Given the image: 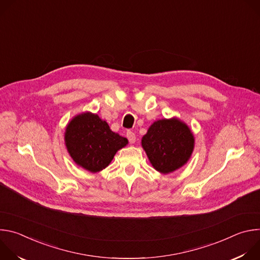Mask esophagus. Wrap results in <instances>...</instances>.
Segmentation results:
<instances>
[{
    "instance_id": "1",
    "label": "esophagus",
    "mask_w": 260,
    "mask_h": 260,
    "mask_svg": "<svg viewBox=\"0 0 260 260\" xmlns=\"http://www.w3.org/2000/svg\"><path fill=\"white\" fill-rule=\"evenodd\" d=\"M126 138L128 139L131 144H134L136 142V135L132 131H127L126 132Z\"/></svg>"
}]
</instances>
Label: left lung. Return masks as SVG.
<instances>
[{
  "label": "left lung",
  "mask_w": 260,
  "mask_h": 260,
  "mask_svg": "<svg viewBox=\"0 0 260 260\" xmlns=\"http://www.w3.org/2000/svg\"><path fill=\"white\" fill-rule=\"evenodd\" d=\"M142 146L153 168L169 174L189 159L194 138L188 126L177 118L155 121L142 138Z\"/></svg>",
  "instance_id": "obj_1"
}]
</instances>
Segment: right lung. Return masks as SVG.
I'll list each match as a JSON object with an SVG mask.
<instances>
[{
	"mask_svg": "<svg viewBox=\"0 0 260 260\" xmlns=\"http://www.w3.org/2000/svg\"><path fill=\"white\" fill-rule=\"evenodd\" d=\"M68 151L78 166L96 173L109 166L127 139L113 133L108 123L89 112L76 116L64 134Z\"/></svg>",
	"mask_w": 260,
	"mask_h": 260,
	"instance_id": "obj_1",
	"label": "right lung"
}]
</instances>
